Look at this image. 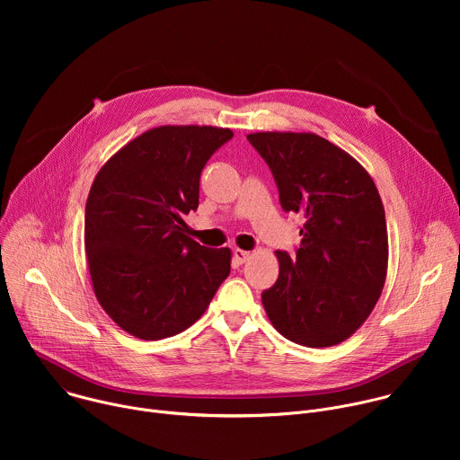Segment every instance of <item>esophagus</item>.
<instances>
[{
  "label": "esophagus",
  "instance_id": "obj_1",
  "mask_svg": "<svg viewBox=\"0 0 460 460\" xmlns=\"http://www.w3.org/2000/svg\"><path fill=\"white\" fill-rule=\"evenodd\" d=\"M233 256H234V260L238 261V264H245V261H247V260H249V256H251V252L236 247V249L233 251Z\"/></svg>",
  "mask_w": 460,
  "mask_h": 460
}]
</instances>
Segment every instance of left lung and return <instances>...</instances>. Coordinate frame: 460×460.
Instances as JSON below:
<instances>
[{"label":"left lung","instance_id":"left-lung-1","mask_svg":"<svg viewBox=\"0 0 460 460\" xmlns=\"http://www.w3.org/2000/svg\"><path fill=\"white\" fill-rule=\"evenodd\" d=\"M284 211L304 218L296 258L277 251L279 280L261 293L275 330L307 348L349 339L371 314L387 275V229L369 172L314 133H252Z\"/></svg>","mask_w":460,"mask_h":460}]
</instances>
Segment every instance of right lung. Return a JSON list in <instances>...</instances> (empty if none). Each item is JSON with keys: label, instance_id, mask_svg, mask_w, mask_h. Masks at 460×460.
Masks as SVG:
<instances>
[{"label": "right lung", "instance_id": "obj_1", "mask_svg": "<svg viewBox=\"0 0 460 460\" xmlns=\"http://www.w3.org/2000/svg\"><path fill=\"white\" fill-rule=\"evenodd\" d=\"M233 138L213 125H162L114 153L85 206V252L94 295L123 332L142 341L181 333L229 277L231 249L187 236L200 174Z\"/></svg>", "mask_w": 460, "mask_h": 460}]
</instances>
